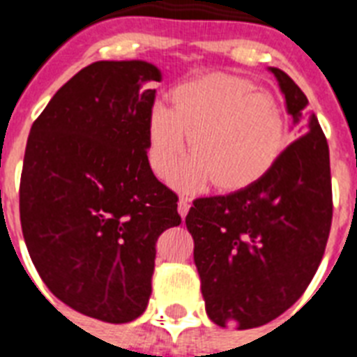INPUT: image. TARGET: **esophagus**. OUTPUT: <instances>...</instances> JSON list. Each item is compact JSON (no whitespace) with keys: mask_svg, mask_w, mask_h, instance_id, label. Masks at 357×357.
Segmentation results:
<instances>
[{"mask_svg":"<svg viewBox=\"0 0 357 357\" xmlns=\"http://www.w3.org/2000/svg\"><path fill=\"white\" fill-rule=\"evenodd\" d=\"M190 209V200L187 198V196H181L178 202V211H179V217L185 218L187 217V213H189Z\"/></svg>","mask_w":357,"mask_h":357,"instance_id":"34e87169","label":"esophagus"}]
</instances>
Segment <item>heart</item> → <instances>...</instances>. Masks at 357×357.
I'll return each instance as SVG.
<instances>
[{"label": "heart", "mask_w": 357, "mask_h": 357, "mask_svg": "<svg viewBox=\"0 0 357 357\" xmlns=\"http://www.w3.org/2000/svg\"><path fill=\"white\" fill-rule=\"evenodd\" d=\"M172 109L155 103L146 116V157L157 178H167L190 155L172 183L192 192L209 181L222 192L248 189L265 178L289 144L285 111L250 79L213 72L170 91Z\"/></svg>", "instance_id": "1"}]
</instances>
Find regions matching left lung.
Segmentation results:
<instances>
[{
  "label": "left lung",
  "mask_w": 357,
  "mask_h": 357,
  "mask_svg": "<svg viewBox=\"0 0 357 357\" xmlns=\"http://www.w3.org/2000/svg\"><path fill=\"white\" fill-rule=\"evenodd\" d=\"M274 74L298 139L248 189L198 198L185 218L209 319L237 330L263 326L304 294L332 226L330 151L307 98Z\"/></svg>",
  "instance_id": "1"
}]
</instances>
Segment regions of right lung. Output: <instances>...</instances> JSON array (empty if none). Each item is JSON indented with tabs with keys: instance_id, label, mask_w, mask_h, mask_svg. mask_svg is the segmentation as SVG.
Segmentation results:
<instances>
[{
	"instance_id": "add662e5",
	"label": "right lung",
	"mask_w": 357,
	"mask_h": 357,
	"mask_svg": "<svg viewBox=\"0 0 357 357\" xmlns=\"http://www.w3.org/2000/svg\"><path fill=\"white\" fill-rule=\"evenodd\" d=\"M161 70L98 61L35 120L20 181V220L42 282L103 322H131L151 294L155 243L179 226L178 196L146 157V116Z\"/></svg>"
}]
</instances>
